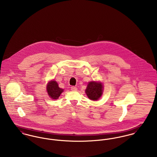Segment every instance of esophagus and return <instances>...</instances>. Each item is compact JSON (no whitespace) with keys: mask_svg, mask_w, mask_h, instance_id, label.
Returning a JSON list of instances; mask_svg holds the SVG:
<instances>
[{"mask_svg":"<svg viewBox=\"0 0 157 157\" xmlns=\"http://www.w3.org/2000/svg\"><path fill=\"white\" fill-rule=\"evenodd\" d=\"M71 90H73V91H76V90H77V88L76 87H75V86H72V87L71 88Z\"/></svg>","mask_w":157,"mask_h":157,"instance_id":"1","label":"esophagus"}]
</instances>
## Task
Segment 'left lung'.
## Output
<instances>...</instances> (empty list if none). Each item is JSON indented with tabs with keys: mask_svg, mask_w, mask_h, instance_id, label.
I'll return each instance as SVG.
<instances>
[{
	"mask_svg": "<svg viewBox=\"0 0 157 157\" xmlns=\"http://www.w3.org/2000/svg\"><path fill=\"white\" fill-rule=\"evenodd\" d=\"M103 85L101 83L90 82L88 85L86 94L88 98L92 100H97L102 95Z\"/></svg>",
	"mask_w": 157,
	"mask_h": 157,
	"instance_id": "1",
	"label": "left lung"
}]
</instances>
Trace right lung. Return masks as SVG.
I'll return each instance as SVG.
<instances>
[{"label":"right lung","mask_w":157,"mask_h":157,"mask_svg":"<svg viewBox=\"0 0 157 157\" xmlns=\"http://www.w3.org/2000/svg\"><path fill=\"white\" fill-rule=\"evenodd\" d=\"M46 90L49 96L52 99H57L63 90L59 87L56 81H51L47 85Z\"/></svg>","instance_id":"1"}]
</instances>
